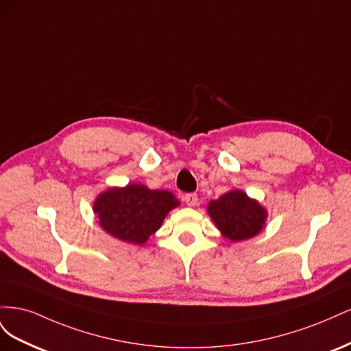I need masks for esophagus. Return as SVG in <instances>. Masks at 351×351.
I'll list each match as a JSON object with an SVG mask.
<instances>
[{"label":"esophagus","instance_id":"1","mask_svg":"<svg viewBox=\"0 0 351 351\" xmlns=\"http://www.w3.org/2000/svg\"><path fill=\"white\" fill-rule=\"evenodd\" d=\"M184 202L189 206H195L197 204V195L196 193H186L184 195Z\"/></svg>","mask_w":351,"mask_h":351}]
</instances>
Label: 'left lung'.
Returning a JSON list of instances; mask_svg holds the SVG:
<instances>
[{
	"instance_id": "obj_1",
	"label": "left lung",
	"mask_w": 351,
	"mask_h": 351,
	"mask_svg": "<svg viewBox=\"0 0 351 351\" xmlns=\"http://www.w3.org/2000/svg\"><path fill=\"white\" fill-rule=\"evenodd\" d=\"M208 212L222 234L231 241L256 236L267 218V210L240 190H232L212 200Z\"/></svg>"
}]
</instances>
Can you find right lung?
Instances as JSON below:
<instances>
[{
	"instance_id": "right-lung-1",
	"label": "right lung",
	"mask_w": 351,
	"mask_h": 351,
	"mask_svg": "<svg viewBox=\"0 0 351 351\" xmlns=\"http://www.w3.org/2000/svg\"><path fill=\"white\" fill-rule=\"evenodd\" d=\"M178 205L167 190H151L142 184L110 189L95 200L93 212L101 227L112 237L143 244L161 227L168 210Z\"/></svg>"
}]
</instances>
